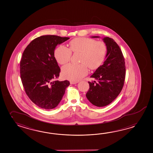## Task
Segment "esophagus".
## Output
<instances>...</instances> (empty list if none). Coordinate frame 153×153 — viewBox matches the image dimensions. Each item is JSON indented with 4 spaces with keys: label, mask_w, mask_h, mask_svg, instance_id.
<instances>
[{
    "label": "esophagus",
    "mask_w": 153,
    "mask_h": 153,
    "mask_svg": "<svg viewBox=\"0 0 153 153\" xmlns=\"http://www.w3.org/2000/svg\"><path fill=\"white\" fill-rule=\"evenodd\" d=\"M70 84H71V85H75V84L77 83L78 81H70Z\"/></svg>",
    "instance_id": "esophagus-1"
}]
</instances>
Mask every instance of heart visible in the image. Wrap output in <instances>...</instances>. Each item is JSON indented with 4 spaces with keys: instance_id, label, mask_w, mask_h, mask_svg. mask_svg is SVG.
<instances>
[{
    "instance_id": "heart-1",
    "label": "heart",
    "mask_w": 153,
    "mask_h": 153,
    "mask_svg": "<svg viewBox=\"0 0 153 153\" xmlns=\"http://www.w3.org/2000/svg\"><path fill=\"white\" fill-rule=\"evenodd\" d=\"M72 52L80 53L79 62L81 64L65 66L62 75L66 79L78 81L88 74V68L93 70L101 66L105 58L107 47L102 41L89 38H76L70 42L69 49L63 45L59 46L55 51V58L60 64H66L70 61Z\"/></svg>"
}]
</instances>
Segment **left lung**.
Instances as JSON below:
<instances>
[{"label":"left lung","instance_id":"obj_1","mask_svg":"<svg viewBox=\"0 0 153 153\" xmlns=\"http://www.w3.org/2000/svg\"><path fill=\"white\" fill-rule=\"evenodd\" d=\"M103 41L107 47L105 60L91 76L98 82H88L89 89L86 94L89 101L98 107L108 105L117 97L126 76L125 59L118 44L111 38H104Z\"/></svg>","mask_w":153,"mask_h":153}]
</instances>
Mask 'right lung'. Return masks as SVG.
<instances>
[{"instance_id":"right-lung-1","label":"right lung","mask_w":153,"mask_h":153,"mask_svg":"<svg viewBox=\"0 0 153 153\" xmlns=\"http://www.w3.org/2000/svg\"><path fill=\"white\" fill-rule=\"evenodd\" d=\"M70 38L54 35L36 38L25 48L20 61V77L25 91L31 101L44 109H54L64 95L68 80H55L60 68L54 50Z\"/></svg>"}]
</instances>
